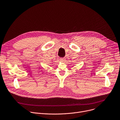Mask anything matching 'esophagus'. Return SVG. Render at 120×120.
<instances>
[{"label":"esophagus","mask_w":120,"mask_h":120,"mask_svg":"<svg viewBox=\"0 0 120 120\" xmlns=\"http://www.w3.org/2000/svg\"><path fill=\"white\" fill-rule=\"evenodd\" d=\"M65 59H65V58H61L60 60V61H61L64 62V61Z\"/></svg>","instance_id":"1"}]
</instances>
